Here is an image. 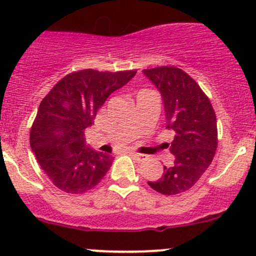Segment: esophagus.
Masks as SVG:
<instances>
[{"label": "esophagus", "instance_id": "1", "mask_svg": "<svg viewBox=\"0 0 256 256\" xmlns=\"http://www.w3.org/2000/svg\"><path fill=\"white\" fill-rule=\"evenodd\" d=\"M129 155L133 156V158H136V160H138L139 162L144 161L145 158H145V155H142V154H138V152H134V151H129Z\"/></svg>", "mask_w": 256, "mask_h": 256}]
</instances>
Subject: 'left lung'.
<instances>
[{
  "mask_svg": "<svg viewBox=\"0 0 256 256\" xmlns=\"http://www.w3.org/2000/svg\"><path fill=\"white\" fill-rule=\"evenodd\" d=\"M142 73L161 92L166 128L174 133L167 144L174 155L164 167L160 180L148 184L164 195L189 190L206 171L217 149V122L214 107L196 82L173 66L144 70Z\"/></svg>",
  "mask_w": 256,
  "mask_h": 256,
  "instance_id": "left-lung-1",
  "label": "left lung"
}]
</instances>
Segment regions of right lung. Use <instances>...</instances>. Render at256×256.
<instances>
[{"mask_svg": "<svg viewBox=\"0 0 256 256\" xmlns=\"http://www.w3.org/2000/svg\"><path fill=\"white\" fill-rule=\"evenodd\" d=\"M136 74L78 70L63 76L42 98L30 129V146L42 171L62 192L85 193L105 177L114 158L88 148L84 132L107 98Z\"/></svg>", "mask_w": 256, "mask_h": 256, "instance_id": "add662e5", "label": "right lung"}]
</instances>
